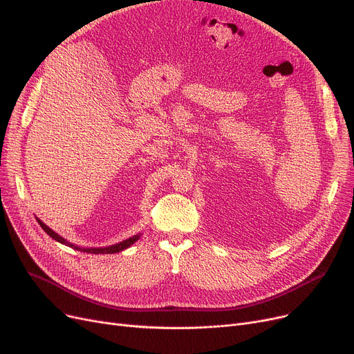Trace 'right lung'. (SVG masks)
<instances>
[{
  "label": "right lung",
  "mask_w": 354,
  "mask_h": 354,
  "mask_svg": "<svg viewBox=\"0 0 354 354\" xmlns=\"http://www.w3.org/2000/svg\"><path fill=\"white\" fill-rule=\"evenodd\" d=\"M37 223L40 224V227H41V228L44 230V232L48 233L53 240H56V241H59V243H62V244H66V245H69V248H72V249H76V250H80V252L92 253V254H100V253H101V254H111V253L122 252L124 249L130 248V245H131L133 243H136L137 240H139V237H140V234H137V236H133V237H130V239H127V240H122L121 243L109 245V248H89V249H86V248H78V245H75V244L66 241L64 237H60L59 234H56L52 228H49L44 223H41L39 218H37Z\"/></svg>",
  "instance_id": "add662e5"
}]
</instances>
